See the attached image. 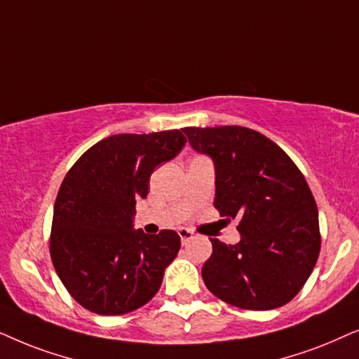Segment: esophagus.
Masks as SVG:
<instances>
[{
  "label": "esophagus",
  "mask_w": 359,
  "mask_h": 359,
  "mask_svg": "<svg viewBox=\"0 0 359 359\" xmlns=\"http://www.w3.org/2000/svg\"><path fill=\"white\" fill-rule=\"evenodd\" d=\"M179 236H180V241H182V245H187V243L194 238V233L187 228H180L179 229Z\"/></svg>",
  "instance_id": "1"
}]
</instances>
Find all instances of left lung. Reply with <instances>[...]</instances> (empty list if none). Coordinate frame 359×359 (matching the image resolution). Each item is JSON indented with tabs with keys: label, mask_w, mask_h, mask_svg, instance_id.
<instances>
[{
	"label": "left lung",
	"mask_w": 359,
	"mask_h": 359,
	"mask_svg": "<svg viewBox=\"0 0 359 359\" xmlns=\"http://www.w3.org/2000/svg\"><path fill=\"white\" fill-rule=\"evenodd\" d=\"M189 144L215 167L222 217L240 218L241 240L210 238L203 283L223 302L271 310L292 300L320 252L318 210L292 159L261 133L243 126L185 128Z\"/></svg>",
	"instance_id": "1"
}]
</instances>
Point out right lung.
Masks as SVG:
<instances>
[{"instance_id": "add662e5", "label": "right lung", "mask_w": 359, "mask_h": 359, "mask_svg": "<svg viewBox=\"0 0 359 359\" xmlns=\"http://www.w3.org/2000/svg\"><path fill=\"white\" fill-rule=\"evenodd\" d=\"M185 142L179 130L114 135L90 147L65 175L54 205L50 257L65 289L90 312H133L159 290L180 238L172 229H135V207L149 192L156 167Z\"/></svg>"}]
</instances>
